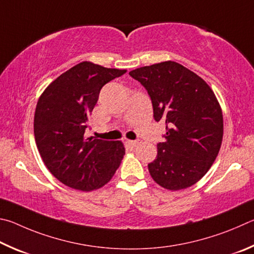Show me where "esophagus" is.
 Returning a JSON list of instances; mask_svg holds the SVG:
<instances>
[{
  "label": "esophagus",
  "mask_w": 254,
  "mask_h": 254,
  "mask_svg": "<svg viewBox=\"0 0 254 254\" xmlns=\"http://www.w3.org/2000/svg\"><path fill=\"white\" fill-rule=\"evenodd\" d=\"M126 143H127V145H128V146H130V147L135 148L136 146H138V144H139V140H127Z\"/></svg>",
  "instance_id": "34e87169"
}]
</instances>
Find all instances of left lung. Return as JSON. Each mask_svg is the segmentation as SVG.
<instances>
[{
  "instance_id": "8db88e82",
  "label": "left lung",
  "mask_w": 254,
  "mask_h": 254,
  "mask_svg": "<svg viewBox=\"0 0 254 254\" xmlns=\"http://www.w3.org/2000/svg\"><path fill=\"white\" fill-rule=\"evenodd\" d=\"M129 74L147 90L155 120L166 125L156 159L148 164L150 176L170 190L197 183L214 163L223 138V115L214 92L174 61L141 66Z\"/></svg>"
}]
</instances>
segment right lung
I'll list each match as a JSON object with an SVG mask.
<instances>
[{
    "label": "right lung",
    "instance_id": "1",
    "mask_svg": "<svg viewBox=\"0 0 254 254\" xmlns=\"http://www.w3.org/2000/svg\"><path fill=\"white\" fill-rule=\"evenodd\" d=\"M126 73L83 61L59 75L40 96L35 143L44 165L62 184L90 192L108 183L125 155L122 141L84 137L101 88Z\"/></svg>",
    "mask_w": 254,
    "mask_h": 254
}]
</instances>
